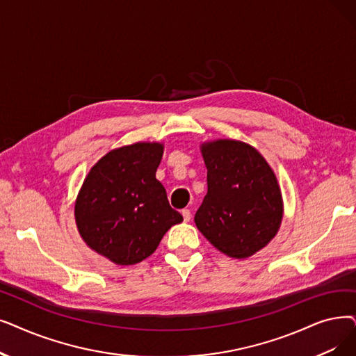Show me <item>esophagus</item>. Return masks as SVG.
Masks as SVG:
<instances>
[{"label":"esophagus","instance_id":"esophagus-1","mask_svg":"<svg viewBox=\"0 0 356 356\" xmlns=\"http://www.w3.org/2000/svg\"><path fill=\"white\" fill-rule=\"evenodd\" d=\"M181 215H183V221H184V222H189V221H191L192 213H191L189 209H183V211H181Z\"/></svg>","mask_w":356,"mask_h":356}]
</instances>
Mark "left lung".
<instances>
[{
	"mask_svg": "<svg viewBox=\"0 0 356 356\" xmlns=\"http://www.w3.org/2000/svg\"><path fill=\"white\" fill-rule=\"evenodd\" d=\"M208 193L195 215L207 240L234 259L259 252L276 236L284 215L273 170L252 145L234 140L204 143Z\"/></svg>",
	"mask_w": 356,
	"mask_h": 356,
	"instance_id": "obj_1",
	"label": "left lung"
}]
</instances>
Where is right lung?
Listing matches in <instances>:
<instances>
[{"mask_svg": "<svg viewBox=\"0 0 356 356\" xmlns=\"http://www.w3.org/2000/svg\"><path fill=\"white\" fill-rule=\"evenodd\" d=\"M163 144L136 143L107 152L75 200V222L91 250L116 265L140 264L183 216L156 179Z\"/></svg>", "mask_w": 356, "mask_h": 356, "instance_id": "add662e5", "label": "right lung"}]
</instances>
